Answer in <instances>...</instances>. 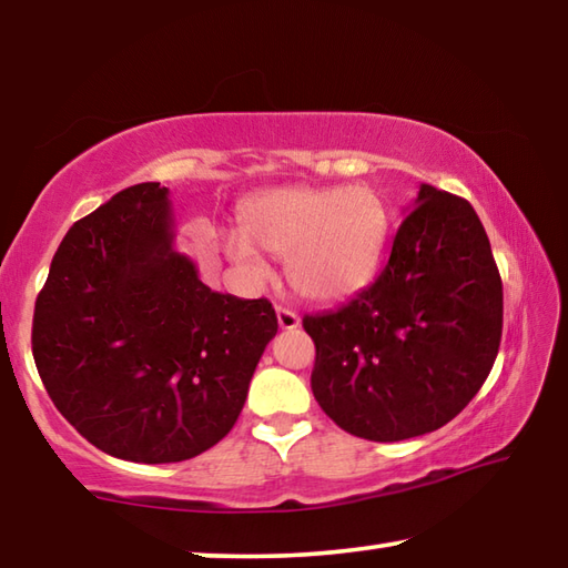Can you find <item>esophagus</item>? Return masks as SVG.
<instances>
[{"label": "esophagus", "mask_w": 568, "mask_h": 568, "mask_svg": "<svg viewBox=\"0 0 568 568\" xmlns=\"http://www.w3.org/2000/svg\"><path fill=\"white\" fill-rule=\"evenodd\" d=\"M275 313H277V325H281L283 331H295L297 325H301V318H297V313L291 311V307L277 305Z\"/></svg>", "instance_id": "obj_1"}]
</instances>
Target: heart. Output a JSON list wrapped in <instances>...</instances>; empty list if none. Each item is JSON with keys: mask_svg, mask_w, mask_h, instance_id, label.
<instances>
[{"mask_svg": "<svg viewBox=\"0 0 568 568\" xmlns=\"http://www.w3.org/2000/svg\"><path fill=\"white\" fill-rule=\"evenodd\" d=\"M243 230L225 235V253L250 281L267 277L265 253L285 257L297 295L315 303L351 297L373 281L386 253L390 213L371 185L277 187L247 197Z\"/></svg>", "mask_w": 568, "mask_h": 568, "instance_id": "heart-1", "label": "heart"}]
</instances>
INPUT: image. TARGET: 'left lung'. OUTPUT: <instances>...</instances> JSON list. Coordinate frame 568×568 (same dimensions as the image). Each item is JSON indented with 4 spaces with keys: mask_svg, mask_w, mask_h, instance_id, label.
Instances as JSON below:
<instances>
[{
    "mask_svg": "<svg viewBox=\"0 0 568 568\" xmlns=\"http://www.w3.org/2000/svg\"><path fill=\"white\" fill-rule=\"evenodd\" d=\"M318 406L343 430L393 444L446 426L494 368L504 287L468 200L420 185L371 283L333 313L305 315Z\"/></svg>",
    "mask_w": 568,
    "mask_h": 568,
    "instance_id": "obj_1",
    "label": "left lung"
}]
</instances>
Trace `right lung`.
Instances as JSON below:
<instances>
[{
	"label": "right lung",
	"instance_id": "right-lung-1",
	"mask_svg": "<svg viewBox=\"0 0 568 568\" xmlns=\"http://www.w3.org/2000/svg\"><path fill=\"white\" fill-rule=\"evenodd\" d=\"M168 195L140 182L77 220L32 323L57 410L134 464H178L225 438L277 333L271 301L210 291L178 253Z\"/></svg>",
	"mask_w": 568,
	"mask_h": 568
}]
</instances>
